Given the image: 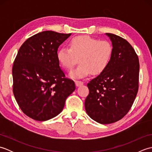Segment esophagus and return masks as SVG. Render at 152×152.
I'll return each instance as SVG.
<instances>
[{
	"instance_id": "obj_1",
	"label": "esophagus",
	"mask_w": 152,
	"mask_h": 152,
	"mask_svg": "<svg viewBox=\"0 0 152 152\" xmlns=\"http://www.w3.org/2000/svg\"><path fill=\"white\" fill-rule=\"evenodd\" d=\"M75 84L77 87H79V86H81L83 84V82H81V81H78V80H76L75 81Z\"/></svg>"
}]
</instances>
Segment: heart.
<instances>
[{
    "instance_id": "1",
    "label": "heart",
    "mask_w": 152,
    "mask_h": 152,
    "mask_svg": "<svg viewBox=\"0 0 152 152\" xmlns=\"http://www.w3.org/2000/svg\"><path fill=\"white\" fill-rule=\"evenodd\" d=\"M113 47L107 40H99L89 36L73 38L69 42V48L63 47L57 53L60 65L70 70L78 63L80 64L71 71L72 78H83L92 73L99 75L104 71L110 62Z\"/></svg>"
}]
</instances>
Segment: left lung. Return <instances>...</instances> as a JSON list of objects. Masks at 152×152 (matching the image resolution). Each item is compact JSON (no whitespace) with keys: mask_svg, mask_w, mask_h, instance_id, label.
I'll return each mask as SVG.
<instances>
[{"mask_svg":"<svg viewBox=\"0 0 152 152\" xmlns=\"http://www.w3.org/2000/svg\"><path fill=\"white\" fill-rule=\"evenodd\" d=\"M113 47L107 68L88 83L87 114L101 124L119 121L129 111L138 89L139 60L133 48L124 38L106 33Z\"/></svg>","mask_w":152,"mask_h":152,"instance_id":"1","label":"left lung"}]
</instances>
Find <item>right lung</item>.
Returning <instances> with one entry per match:
<instances>
[{
    "label": "right lung",
    "mask_w": 152,
    "mask_h": 152,
    "mask_svg": "<svg viewBox=\"0 0 152 152\" xmlns=\"http://www.w3.org/2000/svg\"><path fill=\"white\" fill-rule=\"evenodd\" d=\"M70 35L41 32L28 38L18 51L12 68L13 92L23 112L34 120L59 114L76 89L72 80L64 78L57 58L58 48Z\"/></svg>",
    "instance_id": "1"
}]
</instances>
